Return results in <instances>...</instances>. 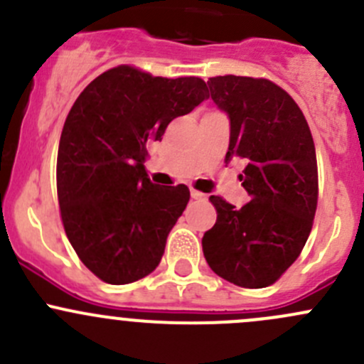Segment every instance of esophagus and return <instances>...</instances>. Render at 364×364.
<instances>
[{
    "label": "esophagus",
    "instance_id": "34e87169",
    "mask_svg": "<svg viewBox=\"0 0 364 364\" xmlns=\"http://www.w3.org/2000/svg\"><path fill=\"white\" fill-rule=\"evenodd\" d=\"M190 196H192V199H196V200H204L205 199V193H203V192H199V190H190Z\"/></svg>",
    "mask_w": 364,
    "mask_h": 364
}]
</instances>
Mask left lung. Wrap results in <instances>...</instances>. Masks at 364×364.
<instances>
[{
	"instance_id": "8db88e82",
	"label": "left lung",
	"mask_w": 364,
	"mask_h": 364,
	"mask_svg": "<svg viewBox=\"0 0 364 364\" xmlns=\"http://www.w3.org/2000/svg\"><path fill=\"white\" fill-rule=\"evenodd\" d=\"M208 84L230 121L225 161L247 164L240 179L252 200L236 208L209 197L216 223L203 237L205 262L237 287L262 289L292 266L310 236L318 196L314 139L291 95L271 80L220 75Z\"/></svg>"
}]
</instances>
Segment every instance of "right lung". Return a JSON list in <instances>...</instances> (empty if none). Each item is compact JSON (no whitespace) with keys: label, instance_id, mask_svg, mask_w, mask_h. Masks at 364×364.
<instances>
[{"label":"right lung","instance_id":"add662e5","mask_svg":"<svg viewBox=\"0 0 364 364\" xmlns=\"http://www.w3.org/2000/svg\"><path fill=\"white\" fill-rule=\"evenodd\" d=\"M208 97L199 77L121 65L91 80L70 109L58 148L61 220L79 259L105 284H132L160 264L190 190L151 183L148 148Z\"/></svg>","mask_w":364,"mask_h":364}]
</instances>
